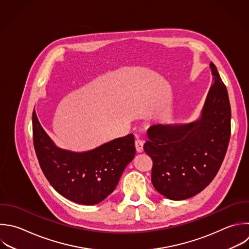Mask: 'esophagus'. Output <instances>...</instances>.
<instances>
[{
    "label": "esophagus",
    "mask_w": 249,
    "mask_h": 249,
    "mask_svg": "<svg viewBox=\"0 0 249 249\" xmlns=\"http://www.w3.org/2000/svg\"><path fill=\"white\" fill-rule=\"evenodd\" d=\"M143 145H144V142L142 140H140V139L135 140V148H136L137 153L143 152Z\"/></svg>",
    "instance_id": "34e87169"
}]
</instances>
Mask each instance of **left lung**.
I'll return each mask as SVG.
<instances>
[{
	"label": "left lung",
	"mask_w": 249,
	"mask_h": 249,
	"mask_svg": "<svg viewBox=\"0 0 249 249\" xmlns=\"http://www.w3.org/2000/svg\"><path fill=\"white\" fill-rule=\"evenodd\" d=\"M213 85L200 117L186 124H154L144 151L153 160L152 183L172 200L192 197L216 176L231 136V106L226 86L211 62Z\"/></svg>",
	"instance_id": "1"
}]
</instances>
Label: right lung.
<instances>
[{"instance_id":"add662e5","label":"right lung","mask_w":249,"mask_h":249,"mask_svg":"<svg viewBox=\"0 0 249 249\" xmlns=\"http://www.w3.org/2000/svg\"><path fill=\"white\" fill-rule=\"evenodd\" d=\"M33 142L40 166L56 192L85 205L104 200L135 156L133 134L116 138L87 152L57 147L33 112Z\"/></svg>"}]
</instances>
